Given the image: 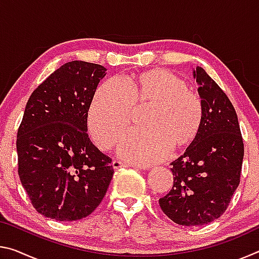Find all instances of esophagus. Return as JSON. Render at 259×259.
<instances>
[{"label":"esophagus","mask_w":259,"mask_h":259,"mask_svg":"<svg viewBox=\"0 0 259 259\" xmlns=\"http://www.w3.org/2000/svg\"><path fill=\"white\" fill-rule=\"evenodd\" d=\"M112 166H113V169H120V168H122V166H126V165L124 163H122V162H120V161L114 160L112 162ZM134 166H136V165H134ZM138 168H139V166H138Z\"/></svg>","instance_id":"esophagus-1"}]
</instances>
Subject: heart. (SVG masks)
<instances>
[{"label":"heart","instance_id":"obj_1","mask_svg":"<svg viewBox=\"0 0 259 259\" xmlns=\"http://www.w3.org/2000/svg\"><path fill=\"white\" fill-rule=\"evenodd\" d=\"M146 108L145 129L121 138L117 154L133 163L150 165L174 150L194 142L203 122V104L183 78L165 69H153L122 81L107 80L98 87L88 111L91 136L102 150L111 148L128 128L135 111Z\"/></svg>","mask_w":259,"mask_h":259}]
</instances>
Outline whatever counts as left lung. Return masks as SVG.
<instances>
[{
    "instance_id": "1",
    "label": "left lung",
    "mask_w": 259,
    "mask_h": 259,
    "mask_svg": "<svg viewBox=\"0 0 259 259\" xmlns=\"http://www.w3.org/2000/svg\"><path fill=\"white\" fill-rule=\"evenodd\" d=\"M193 76L203 104L202 126L185 153L171 162L174 185L159 200L162 211L184 226L208 224L225 212L240 184L244 154L229 97L202 67Z\"/></svg>"
}]
</instances>
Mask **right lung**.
<instances>
[{"label": "right lung", "instance_id": "right-lung-1", "mask_svg": "<svg viewBox=\"0 0 259 259\" xmlns=\"http://www.w3.org/2000/svg\"><path fill=\"white\" fill-rule=\"evenodd\" d=\"M102 65H63L30 95L17 134L18 174L33 207L60 222L82 219L98 207L114 170L111 157L87 134L88 111Z\"/></svg>", "mask_w": 259, "mask_h": 259}]
</instances>
